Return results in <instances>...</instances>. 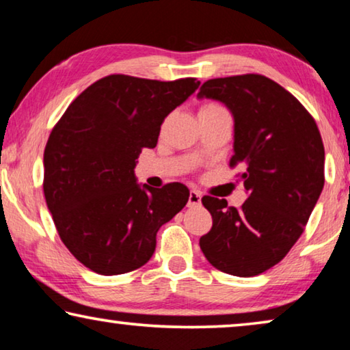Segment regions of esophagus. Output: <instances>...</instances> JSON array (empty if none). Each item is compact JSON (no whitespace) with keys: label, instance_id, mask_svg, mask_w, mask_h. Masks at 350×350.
<instances>
[{"label":"esophagus","instance_id":"esophagus-1","mask_svg":"<svg viewBox=\"0 0 350 350\" xmlns=\"http://www.w3.org/2000/svg\"><path fill=\"white\" fill-rule=\"evenodd\" d=\"M201 204V193L198 190H190L189 195V207H198Z\"/></svg>","mask_w":350,"mask_h":350}]
</instances>
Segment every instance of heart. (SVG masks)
<instances>
[{
	"mask_svg": "<svg viewBox=\"0 0 350 350\" xmlns=\"http://www.w3.org/2000/svg\"><path fill=\"white\" fill-rule=\"evenodd\" d=\"M220 109H225V108H221L220 105H217V103H204V105H202V107L200 108V113H208V111H220Z\"/></svg>",
	"mask_w": 350,
	"mask_h": 350,
	"instance_id": "obj_1",
	"label": "heart"
}]
</instances>
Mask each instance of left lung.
<instances>
[{"mask_svg": "<svg viewBox=\"0 0 350 350\" xmlns=\"http://www.w3.org/2000/svg\"><path fill=\"white\" fill-rule=\"evenodd\" d=\"M198 98L218 100L234 118L231 166L242 165L248 198L241 208L202 198L212 229L200 247L213 267L254 276L278 264L304 232L324 189L319 129L297 98L267 77L207 80Z\"/></svg>", "mask_w": 350, "mask_h": 350, "instance_id": "8db88e82", "label": "left lung"}]
</instances>
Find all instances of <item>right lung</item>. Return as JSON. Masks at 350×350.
<instances>
[{
  "mask_svg": "<svg viewBox=\"0 0 350 350\" xmlns=\"http://www.w3.org/2000/svg\"><path fill=\"white\" fill-rule=\"evenodd\" d=\"M176 81L108 75L70 103L44 152V195L61 241L98 275L139 269L155 252L161 225L180 212L190 191L173 182H137L143 148L157 146L160 125L198 90Z\"/></svg>",
  "mask_w": 350,
  "mask_h": 350,
  "instance_id": "1",
  "label": "right lung"
}]
</instances>
